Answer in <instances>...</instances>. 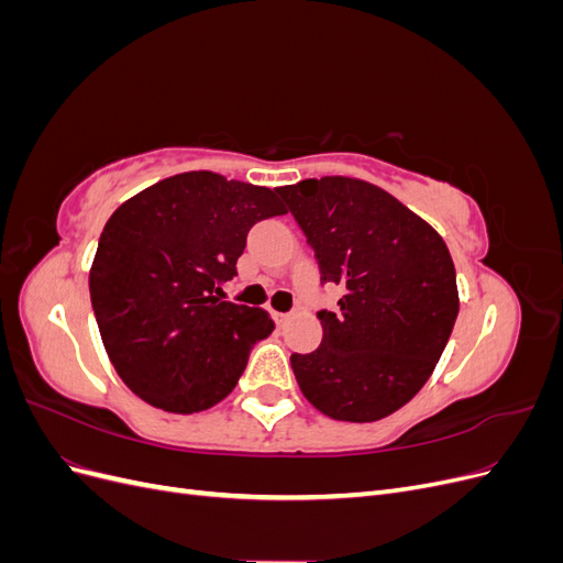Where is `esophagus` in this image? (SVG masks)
<instances>
[{
    "mask_svg": "<svg viewBox=\"0 0 563 563\" xmlns=\"http://www.w3.org/2000/svg\"><path fill=\"white\" fill-rule=\"evenodd\" d=\"M275 319H277L279 327H286V321L291 319V314H288V312H277V314H275Z\"/></svg>",
    "mask_w": 563,
    "mask_h": 563,
    "instance_id": "1",
    "label": "esophagus"
}]
</instances>
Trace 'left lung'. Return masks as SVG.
I'll use <instances>...</instances> for the list:
<instances>
[{
  "label": "left lung",
  "mask_w": 563,
  "mask_h": 563,
  "mask_svg": "<svg viewBox=\"0 0 563 563\" xmlns=\"http://www.w3.org/2000/svg\"><path fill=\"white\" fill-rule=\"evenodd\" d=\"M314 251L321 284L343 286L338 312L319 310L321 345L291 354L317 411L373 422L428 383L457 317L444 240L380 187L329 176L279 187Z\"/></svg>",
  "instance_id": "left-lung-1"
}]
</instances>
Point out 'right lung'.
Segmentation results:
<instances>
[{
    "instance_id": "add662e5",
    "label": "right lung",
    "mask_w": 563,
    "mask_h": 563,
    "mask_svg": "<svg viewBox=\"0 0 563 563\" xmlns=\"http://www.w3.org/2000/svg\"><path fill=\"white\" fill-rule=\"evenodd\" d=\"M277 190L192 172L147 187L103 228L89 275L100 338L119 378L168 413H197L240 383L275 331L258 308L220 300L251 228L284 216Z\"/></svg>"
}]
</instances>
